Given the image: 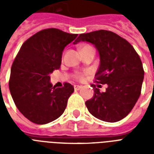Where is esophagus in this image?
I'll list each match as a JSON object with an SVG mask.
<instances>
[{
  "instance_id": "esophagus-1",
  "label": "esophagus",
  "mask_w": 154,
  "mask_h": 154,
  "mask_svg": "<svg viewBox=\"0 0 154 154\" xmlns=\"http://www.w3.org/2000/svg\"><path fill=\"white\" fill-rule=\"evenodd\" d=\"M82 88V86L81 85H74V89L75 90H79L80 89Z\"/></svg>"
}]
</instances>
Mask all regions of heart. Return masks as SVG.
<instances>
[{"instance_id": "1", "label": "heart", "mask_w": 154, "mask_h": 154, "mask_svg": "<svg viewBox=\"0 0 154 154\" xmlns=\"http://www.w3.org/2000/svg\"><path fill=\"white\" fill-rule=\"evenodd\" d=\"M85 46H88V45H85ZM85 75V73H82V72H77V74L75 75V77H76V78H77V80L82 81V80L84 79Z\"/></svg>"}]
</instances>
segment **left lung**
Instances as JSON below:
<instances>
[{"instance_id":"1","label":"left lung","mask_w":154,"mask_h":154,"mask_svg":"<svg viewBox=\"0 0 154 154\" xmlns=\"http://www.w3.org/2000/svg\"><path fill=\"white\" fill-rule=\"evenodd\" d=\"M80 42L95 45L100 55L95 82L108 85L106 91L101 93L92 85L94 97L85 102L89 112L104 122L123 119L133 109L141 94L144 80L141 58L129 42L108 30L80 34L73 44Z\"/></svg>"}]
</instances>
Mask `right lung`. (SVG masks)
Listing matches in <instances>:
<instances>
[{"label": "right lung", "instance_id": "1", "mask_svg": "<svg viewBox=\"0 0 154 154\" xmlns=\"http://www.w3.org/2000/svg\"><path fill=\"white\" fill-rule=\"evenodd\" d=\"M77 37L51 28L35 33L20 47L8 87L18 110L30 122L47 124L65 111L74 88L66 82L61 88L53 86L49 75L60 69L63 50Z\"/></svg>", "mask_w": 154, "mask_h": 154}]
</instances>
